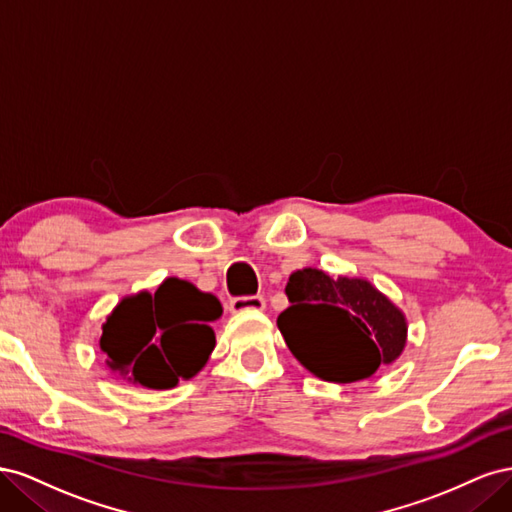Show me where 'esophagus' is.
Here are the masks:
<instances>
[{
  "mask_svg": "<svg viewBox=\"0 0 512 512\" xmlns=\"http://www.w3.org/2000/svg\"><path fill=\"white\" fill-rule=\"evenodd\" d=\"M265 307V299L262 297H235L230 299L228 309L230 314H243V312H258Z\"/></svg>",
  "mask_w": 512,
  "mask_h": 512,
  "instance_id": "obj_1",
  "label": "esophagus"
}]
</instances>
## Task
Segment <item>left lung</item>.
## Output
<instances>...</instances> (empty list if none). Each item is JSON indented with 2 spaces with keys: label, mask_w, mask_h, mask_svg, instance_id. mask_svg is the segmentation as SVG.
<instances>
[{
  "label": "left lung",
  "mask_w": 512,
  "mask_h": 512,
  "mask_svg": "<svg viewBox=\"0 0 512 512\" xmlns=\"http://www.w3.org/2000/svg\"><path fill=\"white\" fill-rule=\"evenodd\" d=\"M286 294L290 307L277 316V327L297 361L322 380H365L404 352V312L367 280H333L307 267L288 277Z\"/></svg>",
  "instance_id": "left-lung-1"
}]
</instances>
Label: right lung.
<instances>
[{"label":"right lung","mask_w":512,"mask_h":512,"mask_svg":"<svg viewBox=\"0 0 512 512\" xmlns=\"http://www.w3.org/2000/svg\"><path fill=\"white\" fill-rule=\"evenodd\" d=\"M220 316L213 294L168 277L156 294L143 290L121 299L102 324L100 350L113 374L166 391L205 367L215 348L209 322Z\"/></svg>","instance_id":"obj_1"}]
</instances>
